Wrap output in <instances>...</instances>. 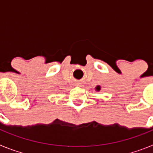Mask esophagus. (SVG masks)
Masks as SVG:
<instances>
[{"label": "esophagus", "mask_w": 153, "mask_h": 153, "mask_svg": "<svg viewBox=\"0 0 153 153\" xmlns=\"http://www.w3.org/2000/svg\"><path fill=\"white\" fill-rule=\"evenodd\" d=\"M76 86H83V83H81V82H78V83H76Z\"/></svg>", "instance_id": "obj_1"}]
</instances>
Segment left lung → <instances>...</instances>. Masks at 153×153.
Returning a JSON list of instances; mask_svg holds the SVG:
<instances>
[{"label": "left lung", "instance_id": "obj_1", "mask_svg": "<svg viewBox=\"0 0 153 153\" xmlns=\"http://www.w3.org/2000/svg\"><path fill=\"white\" fill-rule=\"evenodd\" d=\"M95 89H96V90H97V91L99 92V91H100V90H101V87L100 86H97Z\"/></svg>", "mask_w": 153, "mask_h": 153}]
</instances>
